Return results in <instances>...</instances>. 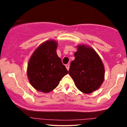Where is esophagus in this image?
I'll use <instances>...</instances> for the list:
<instances>
[{
  "mask_svg": "<svg viewBox=\"0 0 127 127\" xmlns=\"http://www.w3.org/2000/svg\"><path fill=\"white\" fill-rule=\"evenodd\" d=\"M65 67H66L67 70H69V67H70L69 64H66V65H65Z\"/></svg>",
  "mask_w": 127,
  "mask_h": 127,
  "instance_id": "esophagus-1",
  "label": "esophagus"
}]
</instances>
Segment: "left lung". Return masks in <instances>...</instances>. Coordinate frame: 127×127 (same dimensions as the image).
<instances>
[{"mask_svg": "<svg viewBox=\"0 0 127 127\" xmlns=\"http://www.w3.org/2000/svg\"><path fill=\"white\" fill-rule=\"evenodd\" d=\"M75 59L71 62L68 74L76 87L85 94L98 90L104 79V67L98 54L93 48L78 45Z\"/></svg>", "mask_w": 127, "mask_h": 127, "instance_id": "obj_1", "label": "left lung"}]
</instances>
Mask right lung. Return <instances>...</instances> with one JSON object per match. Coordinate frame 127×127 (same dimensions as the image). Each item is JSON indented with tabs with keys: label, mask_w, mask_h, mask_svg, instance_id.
I'll use <instances>...</instances> for the list:
<instances>
[{
	"label": "right lung",
	"mask_w": 127,
	"mask_h": 127,
	"mask_svg": "<svg viewBox=\"0 0 127 127\" xmlns=\"http://www.w3.org/2000/svg\"><path fill=\"white\" fill-rule=\"evenodd\" d=\"M57 46L55 40H46L36 49L29 60L27 76L30 84L37 91L49 93L68 73L57 54Z\"/></svg>",
	"instance_id": "1"
}]
</instances>
